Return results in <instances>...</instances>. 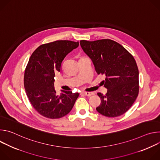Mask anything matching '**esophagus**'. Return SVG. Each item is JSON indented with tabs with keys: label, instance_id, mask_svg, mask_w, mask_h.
Instances as JSON below:
<instances>
[{
	"label": "esophagus",
	"instance_id": "esophagus-1",
	"mask_svg": "<svg viewBox=\"0 0 160 160\" xmlns=\"http://www.w3.org/2000/svg\"><path fill=\"white\" fill-rule=\"evenodd\" d=\"M82 94L86 96H92L94 94L93 92H83Z\"/></svg>",
	"mask_w": 160,
	"mask_h": 160
}]
</instances>
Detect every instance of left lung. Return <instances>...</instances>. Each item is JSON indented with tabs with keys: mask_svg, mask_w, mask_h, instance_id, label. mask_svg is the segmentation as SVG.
Segmentation results:
<instances>
[{
	"mask_svg": "<svg viewBox=\"0 0 160 160\" xmlns=\"http://www.w3.org/2000/svg\"><path fill=\"white\" fill-rule=\"evenodd\" d=\"M84 52L91 59L108 89L105 96L98 92L101 104L96 110L107 117L126 112L139 94V70L133 56L122 45L110 39L80 40Z\"/></svg>",
	"mask_w": 160,
	"mask_h": 160,
	"instance_id": "1",
	"label": "left lung"
}]
</instances>
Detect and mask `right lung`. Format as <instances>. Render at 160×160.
<instances>
[{"label": "right lung", "instance_id": "obj_1", "mask_svg": "<svg viewBox=\"0 0 160 160\" xmlns=\"http://www.w3.org/2000/svg\"><path fill=\"white\" fill-rule=\"evenodd\" d=\"M78 45V42L56 40L40 45L30 58L24 76L26 94L34 109L45 118L64 117L79 96L64 90L58 95L54 88V77L60 72L63 59Z\"/></svg>", "mask_w": 160, "mask_h": 160}]
</instances>
